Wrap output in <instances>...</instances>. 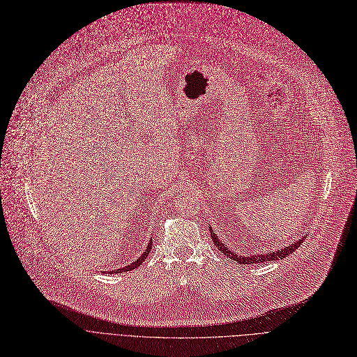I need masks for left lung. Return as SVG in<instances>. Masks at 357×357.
Wrapping results in <instances>:
<instances>
[{"instance_id":"obj_1","label":"left lung","mask_w":357,"mask_h":357,"mask_svg":"<svg viewBox=\"0 0 357 357\" xmlns=\"http://www.w3.org/2000/svg\"><path fill=\"white\" fill-rule=\"evenodd\" d=\"M210 233H211V238H213V241H214L215 248H217L221 253H224V255H226L227 257H230L231 260L237 261V264H240V265L264 264V261H271V260H279V259H284V257H287L288 255L294 253L299 246H301V243H303V241H304V238H305V237L298 238L295 243H292V245H289V246H287V248H284V249H276L275 252L260 253V255H250V256H248V255H237V253H234L229 246L224 245V243L218 238V236L214 233L213 227H210Z\"/></svg>"}]
</instances>
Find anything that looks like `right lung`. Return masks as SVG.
<instances>
[{
    "label": "right lung",
    "instance_id": "add662e5",
    "mask_svg": "<svg viewBox=\"0 0 357 357\" xmlns=\"http://www.w3.org/2000/svg\"><path fill=\"white\" fill-rule=\"evenodd\" d=\"M150 250H152V240L149 241V245H147V248L144 249V252L142 253V256L139 257V259H136L133 264H130V265H127V266H124V268H120V269H116V271H109V273H123V272H128V271H133V269H136V268H139L143 261H144V259L149 256V253H150Z\"/></svg>",
    "mask_w": 357,
    "mask_h": 357
}]
</instances>
